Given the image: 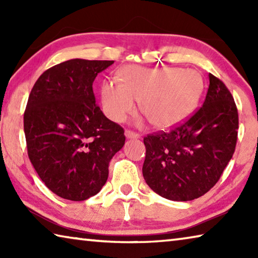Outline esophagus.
<instances>
[{"label":"esophagus","mask_w":258,"mask_h":258,"mask_svg":"<svg viewBox=\"0 0 258 258\" xmlns=\"http://www.w3.org/2000/svg\"><path fill=\"white\" fill-rule=\"evenodd\" d=\"M125 137L127 139H140V135L138 133H134L132 131H128V130L125 131Z\"/></svg>","instance_id":"obj_1"}]
</instances>
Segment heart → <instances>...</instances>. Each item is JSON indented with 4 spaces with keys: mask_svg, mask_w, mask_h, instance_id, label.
<instances>
[{
    "mask_svg": "<svg viewBox=\"0 0 258 258\" xmlns=\"http://www.w3.org/2000/svg\"><path fill=\"white\" fill-rule=\"evenodd\" d=\"M118 81L101 87L102 109L109 119L123 123L140 110L157 128L173 127L189 117L203 93L202 76L194 69L126 66Z\"/></svg>",
    "mask_w": 258,
    "mask_h": 258,
    "instance_id": "1",
    "label": "heart"
}]
</instances>
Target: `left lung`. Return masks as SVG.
<instances>
[{
	"label": "left lung",
	"mask_w": 258,
	"mask_h": 258,
	"mask_svg": "<svg viewBox=\"0 0 258 258\" xmlns=\"http://www.w3.org/2000/svg\"><path fill=\"white\" fill-rule=\"evenodd\" d=\"M239 127L238 110L224 83L209 74L203 107L171 132L143 139L147 184L166 199L189 202L216 184L232 158Z\"/></svg>",
	"instance_id": "1"
}]
</instances>
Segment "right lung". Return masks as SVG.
Masks as SVG:
<instances>
[{
  "instance_id": "add662e5",
  "label": "right lung",
  "mask_w": 258,
  "mask_h": 258,
  "mask_svg": "<svg viewBox=\"0 0 258 258\" xmlns=\"http://www.w3.org/2000/svg\"><path fill=\"white\" fill-rule=\"evenodd\" d=\"M112 63L67 60L43 73L29 94L24 115L28 157L43 183L63 199L97 195L125 145L124 130L95 104L92 87Z\"/></svg>"
}]
</instances>
